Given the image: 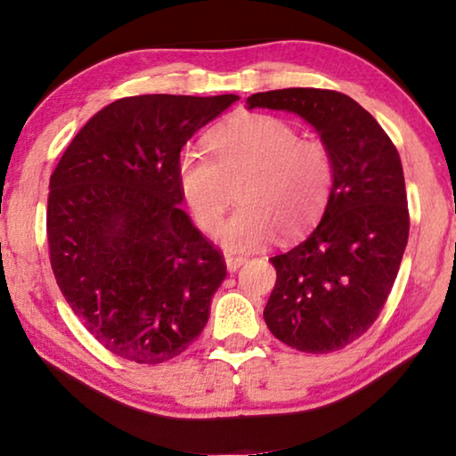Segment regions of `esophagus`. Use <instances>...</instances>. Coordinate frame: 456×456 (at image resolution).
Returning a JSON list of instances; mask_svg holds the SVG:
<instances>
[{"label": "esophagus", "mask_w": 456, "mask_h": 456, "mask_svg": "<svg viewBox=\"0 0 456 456\" xmlns=\"http://www.w3.org/2000/svg\"><path fill=\"white\" fill-rule=\"evenodd\" d=\"M245 257H235V256H227L225 257V264H227V269L229 272H237L239 267H241L245 264Z\"/></svg>", "instance_id": "1"}]
</instances>
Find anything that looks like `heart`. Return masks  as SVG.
Wrapping results in <instances>:
<instances>
[{
  "label": "heart",
  "mask_w": 456,
  "mask_h": 456,
  "mask_svg": "<svg viewBox=\"0 0 456 456\" xmlns=\"http://www.w3.org/2000/svg\"><path fill=\"white\" fill-rule=\"evenodd\" d=\"M203 154H183L176 165L181 195L197 225L213 233L225 215L231 189L235 211L217 231L231 253L267 245L275 233L296 239L326 211L336 165L326 144L299 138L289 122L269 114H239L205 136Z\"/></svg>",
  "instance_id": "obj_1"
}]
</instances>
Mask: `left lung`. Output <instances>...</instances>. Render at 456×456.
Instances as JSON below:
<instances>
[{"label": "left lung", "mask_w": 456, "mask_h": 456, "mask_svg": "<svg viewBox=\"0 0 456 456\" xmlns=\"http://www.w3.org/2000/svg\"><path fill=\"white\" fill-rule=\"evenodd\" d=\"M247 108L302 117L336 165L320 225L269 259L277 280L264 310L267 328L299 352L346 348L380 315L408 243L411 217L396 146L372 114L336 90L259 92L247 98Z\"/></svg>", "instance_id": "obj_1"}]
</instances>
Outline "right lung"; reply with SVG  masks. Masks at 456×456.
Segmentation results:
<instances>
[{
	"instance_id": "add662e5",
	"label": "right lung",
	"mask_w": 456,
	"mask_h": 456,
	"mask_svg": "<svg viewBox=\"0 0 456 456\" xmlns=\"http://www.w3.org/2000/svg\"><path fill=\"white\" fill-rule=\"evenodd\" d=\"M239 100L142 94L94 114L50 176V264L86 330L114 356L163 364L203 331L227 275L181 209V149Z\"/></svg>"
}]
</instances>
